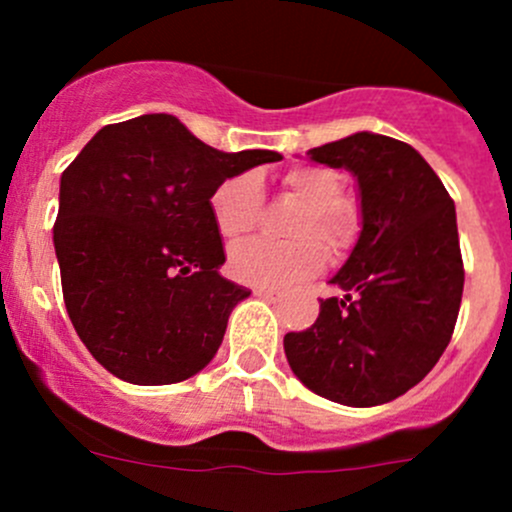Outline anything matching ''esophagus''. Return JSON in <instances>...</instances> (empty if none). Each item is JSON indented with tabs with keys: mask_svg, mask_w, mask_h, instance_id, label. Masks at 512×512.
I'll use <instances>...</instances> for the list:
<instances>
[{
	"mask_svg": "<svg viewBox=\"0 0 512 512\" xmlns=\"http://www.w3.org/2000/svg\"><path fill=\"white\" fill-rule=\"evenodd\" d=\"M255 294L267 302H280V292H275V289H255Z\"/></svg>",
	"mask_w": 512,
	"mask_h": 512,
	"instance_id": "1",
	"label": "esophagus"
}]
</instances>
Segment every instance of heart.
Instances as JSON below:
<instances>
[{
	"instance_id": "heart-1",
	"label": "heart",
	"mask_w": 512,
	"mask_h": 512,
	"mask_svg": "<svg viewBox=\"0 0 512 512\" xmlns=\"http://www.w3.org/2000/svg\"><path fill=\"white\" fill-rule=\"evenodd\" d=\"M280 185L289 198L302 203V210L289 225V237L294 240H252L232 247L227 267L232 277L245 285L262 289L297 285L322 270L327 262L325 244L334 257H344L359 237V213L342 198L344 180L339 173L319 165H302L287 170ZM260 208L262 188L252 173L225 178L210 195V215L227 242L242 240L255 230Z\"/></svg>"
}]
</instances>
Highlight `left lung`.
<instances>
[{
	"instance_id": "obj_1",
	"label": "left lung",
	"mask_w": 512,
	"mask_h": 512,
	"mask_svg": "<svg viewBox=\"0 0 512 512\" xmlns=\"http://www.w3.org/2000/svg\"><path fill=\"white\" fill-rule=\"evenodd\" d=\"M356 178L361 230L304 332L285 334L289 369L344 406L389 404L436 366L463 294L456 205L416 148L359 131L307 151Z\"/></svg>"
}]
</instances>
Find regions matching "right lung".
I'll return each mask as SVG.
<instances>
[{"mask_svg":"<svg viewBox=\"0 0 512 512\" xmlns=\"http://www.w3.org/2000/svg\"><path fill=\"white\" fill-rule=\"evenodd\" d=\"M282 160L223 153L170 113L111 123L61 173L54 250L66 312L94 359L138 386L185 381L213 361L250 289L220 275L210 195Z\"/></svg>","mask_w":512,"mask_h":512,"instance_id":"right-lung-1","label":"right lung"}]
</instances>
